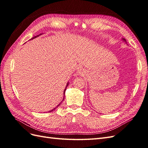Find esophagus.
Listing matches in <instances>:
<instances>
[{"label":"esophagus","mask_w":148,"mask_h":148,"mask_svg":"<svg viewBox=\"0 0 148 148\" xmlns=\"http://www.w3.org/2000/svg\"><path fill=\"white\" fill-rule=\"evenodd\" d=\"M77 73L79 74H81L83 75L84 73V70L82 68V67H79V68L77 69Z\"/></svg>","instance_id":"obj_1"}]
</instances>
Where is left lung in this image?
<instances>
[{
	"mask_svg": "<svg viewBox=\"0 0 148 148\" xmlns=\"http://www.w3.org/2000/svg\"><path fill=\"white\" fill-rule=\"evenodd\" d=\"M122 40H123V41H125V42H127V41H126V39H124V38H122Z\"/></svg>",
	"mask_w": 148,
	"mask_h": 148,
	"instance_id": "8db88e82",
	"label": "left lung"
}]
</instances>
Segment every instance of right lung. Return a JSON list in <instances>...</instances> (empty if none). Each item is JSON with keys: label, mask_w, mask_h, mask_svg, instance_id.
Here are the masks:
<instances>
[{"label": "right lung", "mask_w": 148, "mask_h": 148, "mask_svg": "<svg viewBox=\"0 0 148 148\" xmlns=\"http://www.w3.org/2000/svg\"><path fill=\"white\" fill-rule=\"evenodd\" d=\"M41 34H40L39 35H38V36H34V37H33V38H31V39H34V38H36V37H38V36H40V35H41ZM69 82H68V83H67V84H66V87H65V89H64V98H63V99H62V101H63V100H64V97H65V91H66V87H67V86H68V85H69ZM60 104H61V102L60 103V104H58V105H57V106H56V107H55V108H54V109H52V110H51L50 112H52L53 110H55V109H56V108H57V107H59V106H60Z\"/></svg>", "instance_id": "add662e5"}]
</instances>
